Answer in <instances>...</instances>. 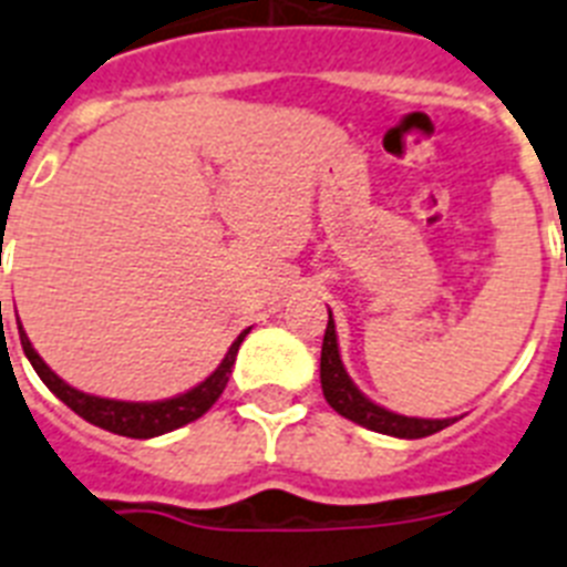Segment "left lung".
I'll return each mask as SVG.
<instances>
[{
    "instance_id": "obj_1",
    "label": "left lung",
    "mask_w": 567,
    "mask_h": 567,
    "mask_svg": "<svg viewBox=\"0 0 567 567\" xmlns=\"http://www.w3.org/2000/svg\"><path fill=\"white\" fill-rule=\"evenodd\" d=\"M320 384H323L326 402L340 413V416L352 419L355 425L379 431V434L399 436V440H419V436H431L436 431L449 427L457 419H419V416H402L388 408H381L372 399L355 388V381L349 379L347 367L340 361L338 349V331H334V320L329 311V326L323 334V352H320Z\"/></svg>"
}]
</instances>
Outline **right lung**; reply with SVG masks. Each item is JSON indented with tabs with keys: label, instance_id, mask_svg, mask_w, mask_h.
<instances>
[{
	"label": "right lung",
	"instance_id": "1",
	"mask_svg": "<svg viewBox=\"0 0 567 567\" xmlns=\"http://www.w3.org/2000/svg\"><path fill=\"white\" fill-rule=\"evenodd\" d=\"M2 306V302H0ZM20 323V317H17ZM250 334V329H244L236 338V343L229 347V352L224 355V361L218 363V370L212 372L209 379L200 381L197 388L186 390V393L172 395V399H163V402H118V399H101V395L84 393V390H75L72 384L54 375L52 367L37 355L34 347H31L29 334L22 331L20 326V343L25 358L31 361L34 372L43 379V384L58 395L60 402L72 408L81 419L92 422V425L104 427L110 434L131 436V440H151V436L168 434L174 427H183L188 422L204 416L212 404L218 402V395L224 393L229 381V372H233V363H236L238 347L241 340Z\"/></svg>",
	"mask_w": 567,
	"mask_h": 567
}]
</instances>
